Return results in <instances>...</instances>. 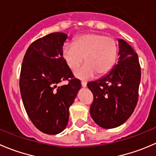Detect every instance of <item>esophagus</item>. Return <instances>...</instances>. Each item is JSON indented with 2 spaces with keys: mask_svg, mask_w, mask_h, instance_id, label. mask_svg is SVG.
I'll return each instance as SVG.
<instances>
[{
  "mask_svg": "<svg viewBox=\"0 0 156 156\" xmlns=\"http://www.w3.org/2000/svg\"><path fill=\"white\" fill-rule=\"evenodd\" d=\"M81 86H82L83 87H87V83H86L85 81H81Z\"/></svg>",
  "mask_w": 156,
  "mask_h": 156,
  "instance_id": "34e87169",
  "label": "esophagus"
}]
</instances>
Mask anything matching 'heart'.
<instances>
[{
	"label": "heart",
	"mask_w": 156,
	"mask_h": 156,
	"mask_svg": "<svg viewBox=\"0 0 156 156\" xmlns=\"http://www.w3.org/2000/svg\"><path fill=\"white\" fill-rule=\"evenodd\" d=\"M62 55L71 69H75L85 59L84 66L74 72L76 78L89 79L98 74L106 75L113 68L118 55L116 40L106 35L88 33L77 38L73 43L63 46Z\"/></svg>",
	"instance_id": "obj_1"
}]
</instances>
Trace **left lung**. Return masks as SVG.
I'll list each match as a JSON object with an SVG mask.
<instances>
[{
	"instance_id": "left-lung-1",
	"label": "left lung",
	"mask_w": 156,
	"mask_h": 156,
	"mask_svg": "<svg viewBox=\"0 0 156 156\" xmlns=\"http://www.w3.org/2000/svg\"><path fill=\"white\" fill-rule=\"evenodd\" d=\"M117 63L104 76L87 84L94 95L90 113L104 129L117 127L134 111L141 79L138 55L125 40L118 39Z\"/></svg>"
}]
</instances>
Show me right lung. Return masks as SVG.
<instances>
[{
    "label": "right lung",
    "mask_w": 156,
    "mask_h": 156,
    "mask_svg": "<svg viewBox=\"0 0 156 156\" xmlns=\"http://www.w3.org/2000/svg\"><path fill=\"white\" fill-rule=\"evenodd\" d=\"M67 38L66 33H52L33 42L21 67L20 89L27 115L38 129L49 135L66 129L69 107L81 87L62 57ZM69 78L67 85H58Z\"/></svg>",
    "instance_id": "1"
}]
</instances>
